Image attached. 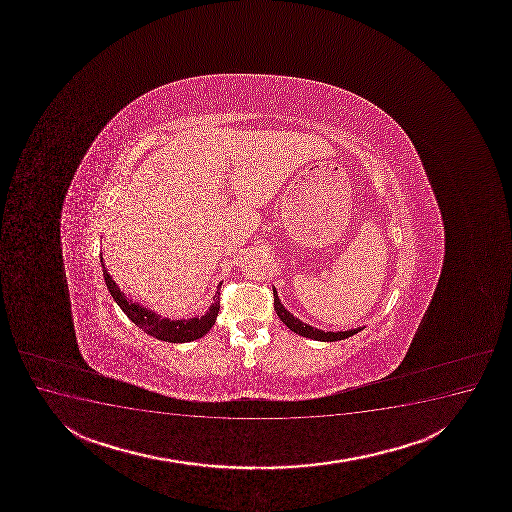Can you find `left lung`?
<instances>
[{
	"label": "left lung",
	"mask_w": 512,
	"mask_h": 512,
	"mask_svg": "<svg viewBox=\"0 0 512 512\" xmlns=\"http://www.w3.org/2000/svg\"><path fill=\"white\" fill-rule=\"evenodd\" d=\"M274 310H276L277 317L283 320V324L288 325L291 331L300 334V336L315 339V341H341V339H346V337L353 336L356 332L361 331V329H353V331L344 332H324L319 331V329H313L310 325L303 324L300 320L295 319V317L281 305V301L277 298L276 289H274Z\"/></svg>",
	"instance_id": "1"
}]
</instances>
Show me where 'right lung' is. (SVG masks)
I'll return each instance as SVG.
<instances>
[{"mask_svg": "<svg viewBox=\"0 0 512 512\" xmlns=\"http://www.w3.org/2000/svg\"><path fill=\"white\" fill-rule=\"evenodd\" d=\"M104 281H106L111 296L115 298L121 310L127 313L128 319L132 320L133 324L139 325L142 331L151 334L152 337H157L161 341H168V343H190V341L205 336L216 322L217 313H219V301H221L219 296H221V293L217 291L216 296H214V303H212V307L209 308V312L205 313L204 317L190 320L161 319L156 313L140 307L137 303H133L132 300H127L125 296L121 295L120 288L116 286L115 281L111 279L106 269H104Z\"/></svg>", "mask_w": 512, "mask_h": 512, "instance_id": "right-lung-1", "label": "right lung"}]
</instances>
